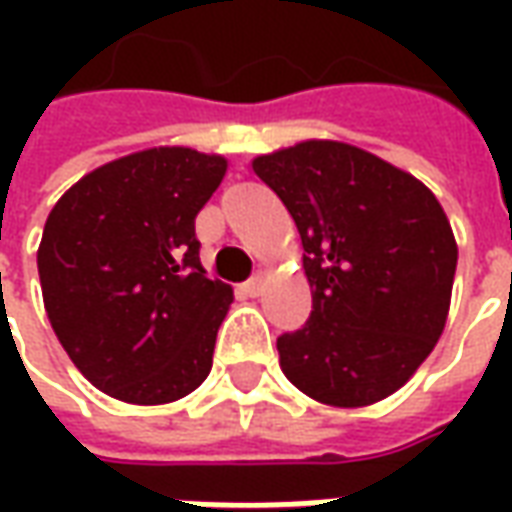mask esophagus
I'll return each instance as SVG.
<instances>
[{
	"label": "esophagus",
	"instance_id": "34e87169",
	"mask_svg": "<svg viewBox=\"0 0 512 512\" xmlns=\"http://www.w3.org/2000/svg\"><path fill=\"white\" fill-rule=\"evenodd\" d=\"M263 288H266V279L257 274V277H252L249 282H244V285H241V293H244V296H249V299H257V296L263 293Z\"/></svg>",
	"mask_w": 512,
	"mask_h": 512
}]
</instances>
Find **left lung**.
I'll list each match as a JSON object with an SVG mask.
<instances>
[{
    "label": "left lung",
    "mask_w": 512,
    "mask_h": 512,
    "mask_svg": "<svg viewBox=\"0 0 512 512\" xmlns=\"http://www.w3.org/2000/svg\"><path fill=\"white\" fill-rule=\"evenodd\" d=\"M296 222L310 321L277 340L288 381L318 403L373 406L428 359L458 244L436 194L362 147L307 139L252 161Z\"/></svg>",
    "instance_id": "1"
}]
</instances>
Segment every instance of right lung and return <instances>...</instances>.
Wrapping results in <instances>:
<instances>
[{"instance_id":"add662e5","label":"right lung","mask_w":512,"mask_h":512,"mask_svg":"<svg viewBox=\"0 0 512 512\" xmlns=\"http://www.w3.org/2000/svg\"><path fill=\"white\" fill-rule=\"evenodd\" d=\"M227 158L147 147L87 172L51 208L38 274L51 329L95 389L134 406L208 378L233 288L205 277L194 219Z\"/></svg>"}]
</instances>
